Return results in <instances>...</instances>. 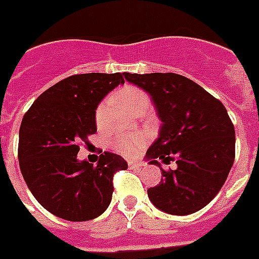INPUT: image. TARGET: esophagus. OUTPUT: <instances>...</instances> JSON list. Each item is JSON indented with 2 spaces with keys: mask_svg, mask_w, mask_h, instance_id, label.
<instances>
[{
  "mask_svg": "<svg viewBox=\"0 0 259 259\" xmlns=\"http://www.w3.org/2000/svg\"><path fill=\"white\" fill-rule=\"evenodd\" d=\"M128 166L131 169H137L139 168L141 165H139V162H137V161H130V162H128Z\"/></svg>",
  "mask_w": 259,
  "mask_h": 259,
  "instance_id": "1",
  "label": "esophagus"
}]
</instances>
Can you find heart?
<instances>
[{
  "label": "heart",
  "mask_w": 259,
  "mask_h": 259,
  "mask_svg": "<svg viewBox=\"0 0 259 259\" xmlns=\"http://www.w3.org/2000/svg\"><path fill=\"white\" fill-rule=\"evenodd\" d=\"M118 98L122 102V105L131 112L132 109L138 108V106H149V97L138 87H132L127 85L121 90L118 91ZM105 108L106 104L101 102L98 108L95 110V121L97 124H102L105 118ZM146 138L141 134H135V135H120L113 141V147L118 153L122 155L131 157L137 153L142 146L145 145Z\"/></svg>",
  "instance_id": "b5f03b06"
}]
</instances>
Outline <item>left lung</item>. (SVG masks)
<instances>
[{
    "mask_svg": "<svg viewBox=\"0 0 259 259\" xmlns=\"http://www.w3.org/2000/svg\"><path fill=\"white\" fill-rule=\"evenodd\" d=\"M151 97L161 120L149 147V164L176 159L178 168L147 190L151 203L168 214L201 210L217 195L235 159V128L227 109L195 81L178 73H122ZM160 160L158 161V159Z\"/></svg>",
    "mask_w": 259,
    "mask_h": 259,
    "instance_id": "1",
    "label": "left lung"
}]
</instances>
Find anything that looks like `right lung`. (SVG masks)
<instances>
[{
    "instance_id": "obj_1",
    "label": "right lung",
    "mask_w": 259,
    "mask_h": 259,
    "mask_svg": "<svg viewBox=\"0 0 259 259\" xmlns=\"http://www.w3.org/2000/svg\"><path fill=\"white\" fill-rule=\"evenodd\" d=\"M118 84L121 73L73 75L40 94L24 114L19 132V164L27 187L52 214L89 221L108 209L113 175L127 169L113 153L97 165L79 161L81 142L97 132L95 110Z\"/></svg>"
}]
</instances>
